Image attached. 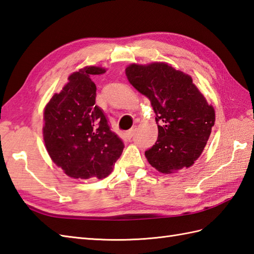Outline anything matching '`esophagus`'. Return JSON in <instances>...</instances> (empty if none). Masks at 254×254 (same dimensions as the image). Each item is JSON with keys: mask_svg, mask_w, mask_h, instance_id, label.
I'll return each mask as SVG.
<instances>
[{"mask_svg": "<svg viewBox=\"0 0 254 254\" xmlns=\"http://www.w3.org/2000/svg\"><path fill=\"white\" fill-rule=\"evenodd\" d=\"M135 130H137V127H132L131 129H129V130L126 132V138L127 139H131L133 137Z\"/></svg>", "mask_w": 254, "mask_h": 254, "instance_id": "34e87169", "label": "esophagus"}]
</instances>
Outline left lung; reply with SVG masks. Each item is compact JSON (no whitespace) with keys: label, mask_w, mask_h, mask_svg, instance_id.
Segmentation results:
<instances>
[{"label":"left lung","mask_w":254,"mask_h":254,"mask_svg":"<svg viewBox=\"0 0 254 254\" xmlns=\"http://www.w3.org/2000/svg\"><path fill=\"white\" fill-rule=\"evenodd\" d=\"M126 76L133 87L150 99L158 137L145 157L162 174L189 168L200 156L214 126V109L193 79L168 64H130Z\"/></svg>","instance_id":"8db88e82"}]
</instances>
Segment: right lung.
I'll list each match as a JSON object with an SVG mask.
<instances>
[{"instance_id": "obj_1", "label": "right lung", "mask_w": 254, "mask_h": 254, "mask_svg": "<svg viewBox=\"0 0 254 254\" xmlns=\"http://www.w3.org/2000/svg\"><path fill=\"white\" fill-rule=\"evenodd\" d=\"M106 72L86 66L69 76L44 111L43 137L53 162L74 179H103L122 155L124 142L107 114L96 104V85L90 76Z\"/></svg>"}]
</instances>
